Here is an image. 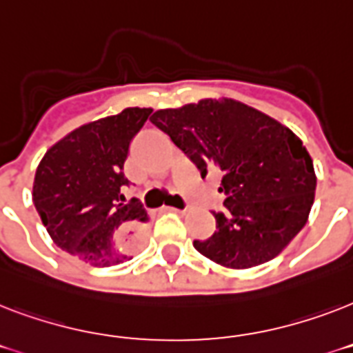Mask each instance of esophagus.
<instances>
[{
  "mask_svg": "<svg viewBox=\"0 0 353 353\" xmlns=\"http://www.w3.org/2000/svg\"><path fill=\"white\" fill-rule=\"evenodd\" d=\"M165 210H168V212H185V210H179L176 209V207H163Z\"/></svg>",
  "mask_w": 353,
  "mask_h": 353,
  "instance_id": "obj_1",
  "label": "esophagus"
}]
</instances>
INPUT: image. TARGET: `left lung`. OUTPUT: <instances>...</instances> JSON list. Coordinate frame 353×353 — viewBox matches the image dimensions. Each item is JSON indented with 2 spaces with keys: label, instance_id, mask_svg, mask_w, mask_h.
<instances>
[{
  "label": "left lung",
  "instance_id": "left-lung-1",
  "mask_svg": "<svg viewBox=\"0 0 353 353\" xmlns=\"http://www.w3.org/2000/svg\"><path fill=\"white\" fill-rule=\"evenodd\" d=\"M150 121L170 135L201 172L221 174L227 196L214 234L194 240L223 268L249 269L279 256L306 225L317 177L302 141L290 128L232 99H203L159 110Z\"/></svg>",
  "mask_w": 353,
  "mask_h": 353
}]
</instances>
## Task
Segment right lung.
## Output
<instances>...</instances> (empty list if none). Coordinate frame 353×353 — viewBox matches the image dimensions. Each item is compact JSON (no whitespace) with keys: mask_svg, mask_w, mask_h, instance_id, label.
I'll list each match as a JSON object with an SVG mask.
<instances>
[{"mask_svg":"<svg viewBox=\"0 0 353 353\" xmlns=\"http://www.w3.org/2000/svg\"><path fill=\"white\" fill-rule=\"evenodd\" d=\"M150 108H126L88 122L47 150L36 168L32 201L60 249L95 268L126 262L143 240L148 214L126 201L124 161Z\"/></svg>","mask_w":353,"mask_h":353,"instance_id":"1","label":"right lung"}]
</instances>
